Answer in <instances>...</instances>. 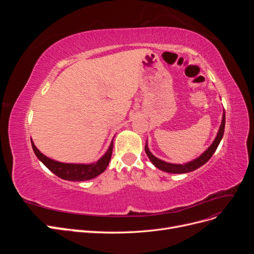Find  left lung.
<instances>
[{"instance_id":"8db88e82","label":"left lung","mask_w":254,"mask_h":254,"mask_svg":"<svg viewBox=\"0 0 254 254\" xmlns=\"http://www.w3.org/2000/svg\"><path fill=\"white\" fill-rule=\"evenodd\" d=\"M225 124H226V114L224 113V115H222L221 125H220V128H219V131L217 133L216 139L214 140L213 144L202 153L200 157L197 158L194 161H191V162H190V163L181 165V164H172V163L164 162V161L160 160V159L156 158L155 156L152 155V153L149 151L147 145H145V152L147 153V156H148L149 160L152 162V164L161 171H164L166 173H171V174H184V173L193 172V171L197 170V168L202 166L203 164H205L207 161L211 159V157L213 156V153L215 152V150L217 149L218 145H219V143L222 139V135H224Z\"/></svg>"}]
</instances>
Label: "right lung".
<instances>
[{
  "label": "right lung",
  "instance_id": "right-lung-1",
  "mask_svg": "<svg viewBox=\"0 0 254 254\" xmlns=\"http://www.w3.org/2000/svg\"><path fill=\"white\" fill-rule=\"evenodd\" d=\"M32 146L37 158L39 159L52 173L58 176L59 178L64 180H68V181H83V180L95 178L96 176L101 175L106 170L112 156L113 141L111 142L110 147L108 151L105 153V156L99 159L96 163H93V164H67V163L57 162V161H54L42 155V153L37 149L33 141H32Z\"/></svg>",
  "mask_w": 254,
  "mask_h": 254
}]
</instances>
